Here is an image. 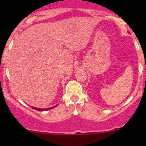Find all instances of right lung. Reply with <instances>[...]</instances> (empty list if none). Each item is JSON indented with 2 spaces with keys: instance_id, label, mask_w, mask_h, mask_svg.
I'll return each mask as SVG.
<instances>
[{
  "instance_id": "obj_1",
  "label": "right lung",
  "mask_w": 146,
  "mask_h": 146,
  "mask_svg": "<svg viewBox=\"0 0 146 146\" xmlns=\"http://www.w3.org/2000/svg\"><path fill=\"white\" fill-rule=\"evenodd\" d=\"M57 105L54 106V107H50V108H48V109H39V108H36V107H32V108L34 109V110H37V111H44V110H51V109L54 108V107H56Z\"/></svg>"
}]
</instances>
